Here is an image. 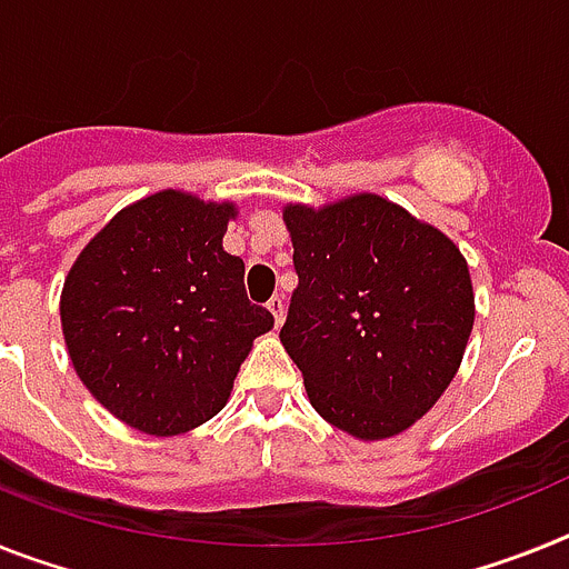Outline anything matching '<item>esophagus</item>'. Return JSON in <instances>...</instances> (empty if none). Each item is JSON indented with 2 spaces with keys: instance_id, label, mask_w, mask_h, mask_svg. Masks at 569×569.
Returning a JSON list of instances; mask_svg holds the SVG:
<instances>
[{
  "instance_id": "esophagus-1",
  "label": "esophagus",
  "mask_w": 569,
  "mask_h": 569,
  "mask_svg": "<svg viewBox=\"0 0 569 569\" xmlns=\"http://www.w3.org/2000/svg\"><path fill=\"white\" fill-rule=\"evenodd\" d=\"M266 307H269V312L274 315V323L280 327V323H283V315H286V300L280 298V295H274V298H271Z\"/></svg>"
}]
</instances>
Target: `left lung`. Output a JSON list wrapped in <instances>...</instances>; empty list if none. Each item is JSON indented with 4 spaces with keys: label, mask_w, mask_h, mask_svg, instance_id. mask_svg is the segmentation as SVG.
Masks as SVG:
<instances>
[{
    "label": "left lung",
    "mask_w": 569,
    "mask_h": 569,
    "mask_svg": "<svg viewBox=\"0 0 569 569\" xmlns=\"http://www.w3.org/2000/svg\"><path fill=\"white\" fill-rule=\"evenodd\" d=\"M298 289L280 341L312 408L358 439H388L446 393L475 327L460 248L376 193L286 204Z\"/></svg>",
    "instance_id": "obj_1"
}]
</instances>
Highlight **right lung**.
Instances as JSON below:
<instances>
[{"label": "right lung", "mask_w": 569, "mask_h": 569, "mask_svg": "<svg viewBox=\"0 0 569 569\" xmlns=\"http://www.w3.org/2000/svg\"><path fill=\"white\" fill-rule=\"evenodd\" d=\"M233 202L161 190L114 213L60 295L69 358L86 390L130 428L173 437L226 408L257 336L274 327L246 295L222 237Z\"/></svg>", "instance_id": "add662e5"}]
</instances>
